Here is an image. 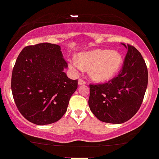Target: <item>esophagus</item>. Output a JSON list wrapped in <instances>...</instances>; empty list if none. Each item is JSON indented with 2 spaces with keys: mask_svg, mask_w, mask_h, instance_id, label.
<instances>
[{
  "mask_svg": "<svg viewBox=\"0 0 159 159\" xmlns=\"http://www.w3.org/2000/svg\"><path fill=\"white\" fill-rule=\"evenodd\" d=\"M84 84H86V81H84L83 79H78V85H84Z\"/></svg>",
  "mask_w": 159,
  "mask_h": 159,
  "instance_id": "esophagus-1",
  "label": "esophagus"
}]
</instances>
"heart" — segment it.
<instances>
[{
	"instance_id": "obj_1",
	"label": "heart",
	"mask_w": 159,
	"mask_h": 159,
	"mask_svg": "<svg viewBox=\"0 0 159 159\" xmlns=\"http://www.w3.org/2000/svg\"><path fill=\"white\" fill-rule=\"evenodd\" d=\"M123 64L121 54L116 51L95 49L80 54L78 60L73 58L69 61L70 68L81 71L90 69V78L97 82L108 81L119 72Z\"/></svg>"
}]
</instances>
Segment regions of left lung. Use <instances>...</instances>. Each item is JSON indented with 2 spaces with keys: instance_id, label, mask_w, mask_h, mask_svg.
<instances>
[{
  "instance_id": "8db88e82",
  "label": "left lung",
  "mask_w": 159,
  "mask_h": 159,
  "mask_svg": "<svg viewBox=\"0 0 159 159\" xmlns=\"http://www.w3.org/2000/svg\"><path fill=\"white\" fill-rule=\"evenodd\" d=\"M128 49L123 68L107 83L90 85L89 107L104 123L120 124L139 110L148 84V71L143 57L134 46Z\"/></svg>"
}]
</instances>
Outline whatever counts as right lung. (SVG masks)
I'll return each mask as SVG.
<instances>
[{"instance_id": "obj_1", "label": "right lung", "mask_w": 159, "mask_h": 159, "mask_svg": "<svg viewBox=\"0 0 159 159\" xmlns=\"http://www.w3.org/2000/svg\"><path fill=\"white\" fill-rule=\"evenodd\" d=\"M61 46L39 43L23 48L12 69L11 89L21 115L36 125L58 121L66 112L78 80L67 77Z\"/></svg>"}]
</instances>
